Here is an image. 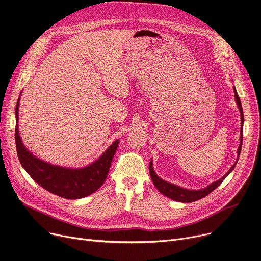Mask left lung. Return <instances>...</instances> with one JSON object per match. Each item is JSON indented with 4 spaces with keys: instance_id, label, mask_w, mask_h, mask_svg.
I'll return each instance as SVG.
<instances>
[{
    "instance_id": "left-lung-1",
    "label": "left lung",
    "mask_w": 261,
    "mask_h": 261,
    "mask_svg": "<svg viewBox=\"0 0 261 261\" xmlns=\"http://www.w3.org/2000/svg\"><path fill=\"white\" fill-rule=\"evenodd\" d=\"M234 94H235V99H236V103L237 106L239 108V112H240V117H241V130H240V145L238 147V150H237V160L235 162V164L232 166V168L225 173V174L220 178L218 179L217 181H214L212 182L211 185H209L207 187L203 188V189H200V190H188V189H184V188H180L176 185H173V184H170L164 179H162L161 177H159L158 175H156V173L154 172L153 170V163L152 161L150 162V165H149V171H150V176H151V179L154 184V186L156 187V189H158L160 192L164 195H166L167 197L173 199V200H176V201H179V202H193V201H196L198 199H201L203 197H205L207 194H210L212 191H214L223 180L224 178L227 177L230 173L233 171V169L235 168L236 164H237V161L239 159V155H240V151H241V146H242V127H244V112H242V106H241V102H240V98L237 94V91H236V88L234 87Z\"/></svg>"
}]
</instances>
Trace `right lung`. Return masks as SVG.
<instances>
[{"label": "right lung", "instance_id": "right-lung-1", "mask_svg": "<svg viewBox=\"0 0 261 261\" xmlns=\"http://www.w3.org/2000/svg\"><path fill=\"white\" fill-rule=\"evenodd\" d=\"M19 105L20 97L17 99L15 107L16 152L22 167L31 178L48 192L68 199L83 198L99 189L107 178L119 141H115L101 156H99L98 160L84 168L70 169L48 164L32 155L22 143L19 127H17Z\"/></svg>", "mask_w": 261, "mask_h": 261}]
</instances>
